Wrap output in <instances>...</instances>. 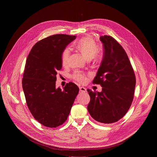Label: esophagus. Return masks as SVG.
Listing matches in <instances>:
<instances>
[{
	"label": "esophagus",
	"instance_id": "34e87169",
	"mask_svg": "<svg viewBox=\"0 0 157 157\" xmlns=\"http://www.w3.org/2000/svg\"><path fill=\"white\" fill-rule=\"evenodd\" d=\"M79 91H80V92L85 93V92H86L87 89H86V88H85L84 87H79Z\"/></svg>",
	"mask_w": 157,
	"mask_h": 157
}]
</instances>
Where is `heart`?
<instances>
[{"instance_id":"obj_1","label":"heart","mask_w":157,"mask_h":157,"mask_svg":"<svg viewBox=\"0 0 157 157\" xmlns=\"http://www.w3.org/2000/svg\"><path fill=\"white\" fill-rule=\"evenodd\" d=\"M75 47L87 61L92 59H96L99 50L98 44L94 39L90 37L82 38L75 43ZM70 54V50L68 48H64L61 53V61L64 66L68 65ZM72 78L80 83H84L87 79L86 76L84 74L78 71L75 72L72 75Z\"/></svg>"}]
</instances>
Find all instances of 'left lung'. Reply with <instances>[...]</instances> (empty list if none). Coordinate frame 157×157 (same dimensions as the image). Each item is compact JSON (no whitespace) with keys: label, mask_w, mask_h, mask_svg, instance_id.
<instances>
[{"label":"left lung","mask_w":157,"mask_h":157,"mask_svg":"<svg viewBox=\"0 0 157 157\" xmlns=\"http://www.w3.org/2000/svg\"><path fill=\"white\" fill-rule=\"evenodd\" d=\"M104 55L93 83L100 84L101 92L87 89L90 96L87 110L96 121L116 122L127 113L134 97L136 79L128 57L121 44L111 36L100 37Z\"/></svg>","instance_id":"obj_1"}]
</instances>
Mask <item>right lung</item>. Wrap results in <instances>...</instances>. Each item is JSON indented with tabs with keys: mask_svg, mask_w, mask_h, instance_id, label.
Segmentation results:
<instances>
[{
	"mask_svg": "<svg viewBox=\"0 0 157 157\" xmlns=\"http://www.w3.org/2000/svg\"><path fill=\"white\" fill-rule=\"evenodd\" d=\"M76 36L56 34L35 44L27 57L22 78L27 105L33 117L43 125L55 128L68 118L79 87L72 82L63 90L55 86L62 68L63 50Z\"/></svg>",
	"mask_w": 157,
	"mask_h": 157,
	"instance_id": "1",
	"label": "right lung"
}]
</instances>
